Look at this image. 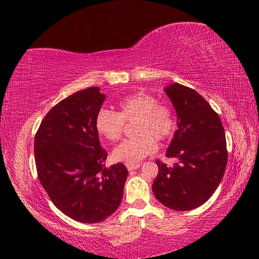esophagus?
<instances>
[{"label":"esophagus","instance_id":"obj_1","mask_svg":"<svg viewBox=\"0 0 259 259\" xmlns=\"http://www.w3.org/2000/svg\"><path fill=\"white\" fill-rule=\"evenodd\" d=\"M139 166H140V163H133V164L128 163V164H126V169H128L129 171H131V170H136V169H138Z\"/></svg>","mask_w":259,"mask_h":259}]
</instances>
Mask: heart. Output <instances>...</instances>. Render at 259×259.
<instances>
[{"label": "heart", "instance_id": "b5f03b06", "mask_svg": "<svg viewBox=\"0 0 259 259\" xmlns=\"http://www.w3.org/2000/svg\"><path fill=\"white\" fill-rule=\"evenodd\" d=\"M137 137L125 139L114 148L113 159L123 163H139L156 150V140L170 138L176 129L172 109L159 104L151 94L139 91L122 98L119 112L100 109L96 115V130L109 142H117L123 135L125 122H134Z\"/></svg>", "mask_w": 259, "mask_h": 259}]
</instances>
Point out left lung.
<instances>
[{"instance_id": "left-lung-1", "label": "left lung", "mask_w": 259, "mask_h": 259, "mask_svg": "<svg viewBox=\"0 0 259 259\" xmlns=\"http://www.w3.org/2000/svg\"><path fill=\"white\" fill-rule=\"evenodd\" d=\"M164 90L178 125L165 155L178 161L168 166L156 160L159 174L152 190L165 207L187 211L208 201L224 176L225 131L218 114L194 89L172 83Z\"/></svg>"}]
</instances>
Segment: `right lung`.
Returning a JSON list of instances; mask_svg holds the SVG:
<instances>
[{
  "instance_id": "add662e5",
  "label": "right lung",
  "mask_w": 259,
  "mask_h": 259,
  "mask_svg": "<svg viewBox=\"0 0 259 259\" xmlns=\"http://www.w3.org/2000/svg\"><path fill=\"white\" fill-rule=\"evenodd\" d=\"M104 100L98 87L68 96L48 112L34 140L38 181L52 203L87 224L115 212L128 177L123 163L105 166L95 124Z\"/></svg>"
}]
</instances>
